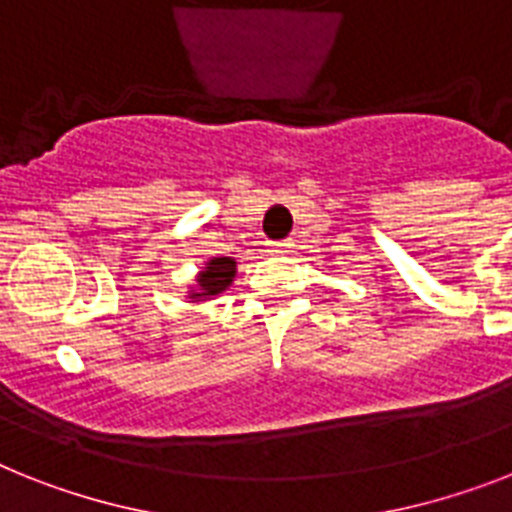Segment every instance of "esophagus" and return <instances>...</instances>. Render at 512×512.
Listing matches in <instances>:
<instances>
[{
  "instance_id": "1",
  "label": "esophagus",
  "mask_w": 512,
  "mask_h": 512,
  "mask_svg": "<svg viewBox=\"0 0 512 512\" xmlns=\"http://www.w3.org/2000/svg\"><path fill=\"white\" fill-rule=\"evenodd\" d=\"M290 251V240H280V243H272V253H287Z\"/></svg>"
}]
</instances>
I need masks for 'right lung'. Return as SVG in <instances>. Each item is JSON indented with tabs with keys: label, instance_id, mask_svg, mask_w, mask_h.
<instances>
[{
	"label": "right lung",
	"instance_id": "obj_1",
	"mask_svg": "<svg viewBox=\"0 0 512 512\" xmlns=\"http://www.w3.org/2000/svg\"><path fill=\"white\" fill-rule=\"evenodd\" d=\"M235 266L238 264L230 256H214V259L206 261V266L196 277V287L190 290V298L198 301V298L225 293L227 287L232 285V277H235Z\"/></svg>",
	"mask_w": 512,
	"mask_h": 512
}]
</instances>
